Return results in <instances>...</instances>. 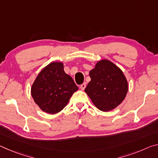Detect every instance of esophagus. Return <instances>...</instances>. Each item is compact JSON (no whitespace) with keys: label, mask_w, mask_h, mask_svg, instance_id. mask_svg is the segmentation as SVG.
Here are the masks:
<instances>
[{"label":"esophagus","mask_w":158,"mask_h":158,"mask_svg":"<svg viewBox=\"0 0 158 158\" xmlns=\"http://www.w3.org/2000/svg\"><path fill=\"white\" fill-rule=\"evenodd\" d=\"M86 83H84V84H82L81 86H80V89H81L82 91H84V90L85 89V88H86Z\"/></svg>","instance_id":"1"}]
</instances>
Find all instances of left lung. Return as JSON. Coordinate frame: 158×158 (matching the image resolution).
Masks as SVG:
<instances>
[{"label": "left lung", "mask_w": 158, "mask_h": 158, "mask_svg": "<svg viewBox=\"0 0 158 158\" xmlns=\"http://www.w3.org/2000/svg\"><path fill=\"white\" fill-rule=\"evenodd\" d=\"M91 81L85 92L98 109L107 112L124 101L128 91V83L118 67L108 60L98 62L89 72Z\"/></svg>", "instance_id": "1"}]
</instances>
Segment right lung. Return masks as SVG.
I'll return each mask as SVG.
<instances>
[{
    "mask_svg": "<svg viewBox=\"0 0 158 158\" xmlns=\"http://www.w3.org/2000/svg\"><path fill=\"white\" fill-rule=\"evenodd\" d=\"M78 86L64 71L63 63L53 62L40 72L31 88V96L42 110L49 114L60 112Z\"/></svg>",
    "mask_w": 158,
    "mask_h": 158,
    "instance_id": "add662e5",
    "label": "right lung"
}]
</instances>
